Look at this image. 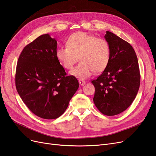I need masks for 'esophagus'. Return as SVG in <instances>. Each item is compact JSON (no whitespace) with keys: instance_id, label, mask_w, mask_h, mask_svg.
I'll return each instance as SVG.
<instances>
[{"instance_id":"esophagus-1","label":"esophagus","mask_w":156,"mask_h":156,"mask_svg":"<svg viewBox=\"0 0 156 156\" xmlns=\"http://www.w3.org/2000/svg\"><path fill=\"white\" fill-rule=\"evenodd\" d=\"M79 84L80 85H81V86H83V85H84V84H86V82L84 81V80H81V79H79Z\"/></svg>"}]
</instances>
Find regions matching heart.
<instances>
[{
    "instance_id": "1",
    "label": "heart",
    "mask_w": 156,
    "mask_h": 156,
    "mask_svg": "<svg viewBox=\"0 0 156 156\" xmlns=\"http://www.w3.org/2000/svg\"><path fill=\"white\" fill-rule=\"evenodd\" d=\"M66 46L56 51V56L60 64L67 69L77 66L69 72L71 76L85 79L96 72L104 71L111 60V48L104 38L96 37L87 32H77L71 34L66 40Z\"/></svg>"
}]
</instances>
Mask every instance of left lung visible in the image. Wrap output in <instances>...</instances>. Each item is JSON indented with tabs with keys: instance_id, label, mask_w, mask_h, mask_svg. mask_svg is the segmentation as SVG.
<instances>
[{
	"instance_id": "1",
	"label": "left lung",
	"mask_w": 156,
	"mask_h": 156,
	"mask_svg": "<svg viewBox=\"0 0 156 156\" xmlns=\"http://www.w3.org/2000/svg\"><path fill=\"white\" fill-rule=\"evenodd\" d=\"M111 60L106 69L92 83L95 87L94 104L103 115H119L128 108L137 94L140 75L138 60L132 46L107 31Z\"/></svg>"
}]
</instances>
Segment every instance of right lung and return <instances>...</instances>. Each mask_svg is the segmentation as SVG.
<instances>
[{"label":"right lung","instance_id":"right-lung-1","mask_svg":"<svg viewBox=\"0 0 156 156\" xmlns=\"http://www.w3.org/2000/svg\"><path fill=\"white\" fill-rule=\"evenodd\" d=\"M56 40L46 34L25 46L15 77L25 104L36 116L49 120L63 114L79 86L76 78L67 76L56 58Z\"/></svg>","mask_w":156,"mask_h":156}]
</instances>
